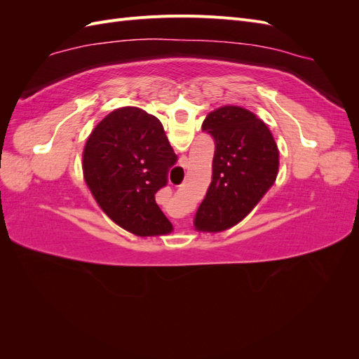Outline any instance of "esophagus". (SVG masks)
<instances>
[{
    "label": "esophagus",
    "mask_w": 359,
    "mask_h": 359,
    "mask_svg": "<svg viewBox=\"0 0 359 359\" xmlns=\"http://www.w3.org/2000/svg\"><path fill=\"white\" fill-rule=\"evenodd\" d=\"M180 161H181V166H184V168H186V166H187V161H189V158H187L186 156H182Z\"/></svg>",
    "instance_id": "obj_1"
}]
</instances>
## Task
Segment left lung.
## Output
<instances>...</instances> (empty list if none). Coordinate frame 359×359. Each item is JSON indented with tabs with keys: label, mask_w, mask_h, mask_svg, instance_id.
Masks as SVG:
<instances>
[{
	"label": "left lung",
	"mask_w": 359,
	"mask_h": 359,
	"mask_svg": "<svg viewBox=\"0 0 359 359\" xmlns=\"http://www.w3.org/2000/svg\"><path fill=\"white\" fill-rule=\"evenodd\" d=\"M202 128L215 142L212 180L194 215V229L223 232L243 222L277 180L280 156L273 133L252 111L226 104Z\"/></svg>",
	"instance_id": "obj_1"
}]
</instances>
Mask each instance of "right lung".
I'll return each instance as SVG.
<instances>
[{"instance_id":"add662e5","label":"right lung","mask_w":359,"mask_h":359,"mask_svg":"<svg viewBox=\"0 0 359 359\" xmlns=\"http://www.w3.org/2000/svg\"><path fill=\"white\" fill-rule=\"evenodd\" d=\"M177 154L160 119L136 106L107 114L82 153L86 187L102 211L137 236L168 235L172 223L156 203Z\"/></svg>"}]
</instances>
